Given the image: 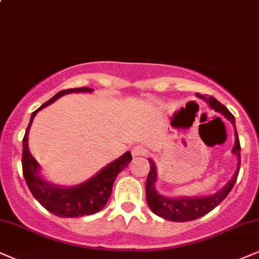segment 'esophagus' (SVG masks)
Listing matches in <instances>:
<instances>
[{"mask_svg": "<svg viewBox=\"0 0 259 259\" xmlns=\"http://www.w3.org/2000/svg\"><path fill=\"white\" fill-rule=\"evenodd\" d=\"M133 155L134 157H143V155L147 154V149L145 147H142V146H135V147L133 148Z\"/></svg>", "mask_w": 259, "mask_h": 259, "instance_id": "obj_1", "label": "esophagus"}]
</instances>
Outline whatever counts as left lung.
<instances>
[{
    "label": "left lung",
    "mask_w": 259,
    "mask_h": 259,
    "mask_svg": "<svg viewBox=\"0 0 259 259\" xmlns=\"http://www.w3.org/2000/svg\"><path fill=\"white\" fill-rule=\"evenodd\" d=\"M198 98L207 102L210 105V107L212 110L222 113L224 117L228 119L230 123L233 124V126L235 127V118L230 113L228 108L226 106L221 104L220 101H217L213 96H207L195 94ZM232 152L236 155L238 158V166L233 175L232 179L226 186L223 187L221 191H219L214 194L210 195V197H200V198H191V197H182V198H167L164 195H160L159 193L155 191L154 183L157 181V170H155V164L149 159V165H151V170H149L147 181H146V199H147V204L149 208L155 214L163 217L164 220L172 221V222H187V221H193L197 220L199 217L204 216L210 212L211 210H213L214 207L219 206L227 195L229 194V192L232 191L233 187H234L236 179H238L239 170H240V141L238 132H236L235 127V145L233 147Z\"/></svg>",
    "instance_id": "1"
}]
</instances>
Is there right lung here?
I'll use <instances>...</instances> for the list:
<instances>
[{"mask_svg": "<svg viewBox=\"0 0 259 259\" xmlns=\"http://www.w3.org/2000/svg\"><path fill=\"white\" fill-rule=\"evenodd\" d=\"M92 92L93 89L87 88V87L59 92L57 95L53 96L51 100L45 102L38 110L31 114L30 123L23 139V160L21 163H23V174L26 185L36 200L43 207L59 217H82L101 211L111 197L112 187H113L117 175L121 170L125 169L127 164L133 159L132 153L126 152L118 159L105 166L92 179L74 187L53 185L39 176V165L30 153L29 146H27L29 129L36 113L62 95L70 94V93Z\"/></svg>", "mask_w": 259, "mask_h": 259, "instance_id": "1", "label": "right lung"}]
</instances>
